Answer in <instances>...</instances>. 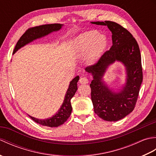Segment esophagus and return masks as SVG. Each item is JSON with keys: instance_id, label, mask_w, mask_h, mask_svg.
<instances>
[{"instance_id": "esophagus-1", "label": "esophagus", "mask_w": 156, "mask_h": 156, "mask_svg": "<svg viewBox=\"0 0 156 156\" xmlns=\"http://www.w3.org/2000/svg\"><path fill=\"white\" fill-rule=\"evenodd\" d=\"M80 83L82 84H86L88 83V79L86 77H82L80 79Z\"/></svg>"}]
</instances>
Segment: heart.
Returning <instances> with one entry per match:
<instances>
[{"label":"heart","mask_w":156,"mask_h":156,"mask_svg":"<svg viewBox=\"0 0 156 156\" xmlns=\"http://www.w3.org/2000/svg\"><path fill=\"white\" fill-rule=\"evenodd\" d=\"M108 41L105 35L98 34L96 31L85 32L75 39L73 52L78 58L85 56L88 65L97 62L107 48Z\"/></svg>","instance_id":"heart-1"}]
</instances>
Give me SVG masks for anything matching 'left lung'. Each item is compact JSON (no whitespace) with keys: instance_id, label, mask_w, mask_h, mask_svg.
Returning <instances> with one entry per match:
<instances>
[{"instance_id":"1","label":"left lung","mask_w":156,"mask_h":156,"mask_svg":"<svg viewBox=\"0 0 156 156\" xmlns=\"http://www.w3.org/2000/svg\"><path fill=\"white\" fill-rule=\"evenodd\" d=\"M107 25L112 33V45L94 64L85 70L93 76L90 87L94 111L107 121H117L133 111L143 81L140 48L137 41L127 29L110 21L91 22ZM115 61L122 62L127 72L126 83L119 92L111 90L102 80L105 69Z\"/></svg>"}]
</instances>
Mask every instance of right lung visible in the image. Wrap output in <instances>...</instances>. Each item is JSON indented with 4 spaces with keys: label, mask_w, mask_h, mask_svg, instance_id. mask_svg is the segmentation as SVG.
<instances>
[{
    "label": "right lung",
    "mask_w": 156,
    "mask_h": 156,
    "mask_svg": "<svg viewBox=\"0 0 156 156\" xmlns=\"http://www.w3.org/2000/svg\"><path fill=\"white\" fill-rule=\"evenodd\" d=\"M62 26L63 25L62 24L54 23V24L44 25L28 29L16 43L13 54H15L20 48L35 39L44 37L54 31H59V29H61ZM78 80L79 76H77L70 82L68 90L66 92L64 102L55 115L47 119H44V120L33 117L30 115H29V117L37 123L49 127H57L64 124L71 115L72 107L70 101L78 89L77 82Z\"/></svg>",
    "instance_id": "right-lung-1"
}]
</instances>
